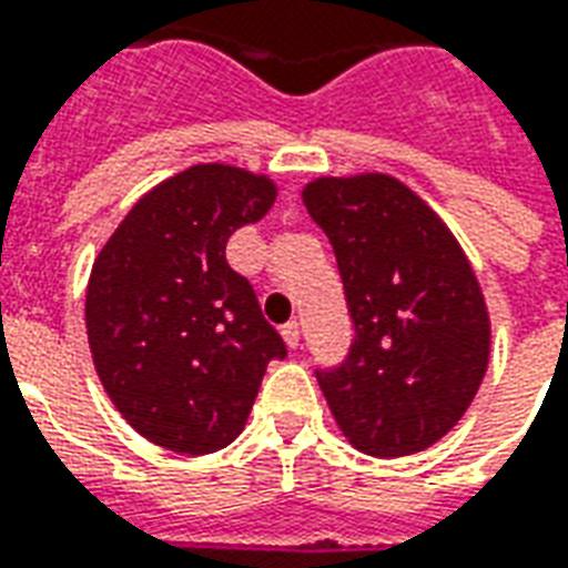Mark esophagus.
<instances>
[{
	"label": "esophagus",
	"instance_id": "esophagus-1",
	"mask_svg": "<svg viewBox=\"0 0 568 568\" xmlns=\"http://www.w3.org/2000/svg\"><path fill=\"white\" fill-rule=\"evenodd\" d=\"M283 337H285V344L292 346V349H297V346H301V325H297L295 320L285 322V325H283Z\"/></svg>",
	"mask_w": 568,
	"mask_h": 568
}]
</instances>
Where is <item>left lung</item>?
Listing matches in <instances>:
<instances>
[{"mask_svg": "<svg viewBox=\"0 0 568 568\" xmlns=\"http://www.w3.org/2000/svg\"><path fill=\"white\" fill-rule=\"evenodd\" d=\"M304 206L332 243L356 328L344 362L316 368L325 402L356 450H426L487 374L489 316L475 271L447 224L393 175L316 179Z\"/></svg>", "mask_w": 568, "mask_h": 568, "instance_id": "8db88e82", "label": "left lung"}]
</instances>
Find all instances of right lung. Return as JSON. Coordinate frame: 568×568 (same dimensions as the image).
<instances>
[{"instance_id":"obj_1","label":"right lung","mask_w":568,"mask_h":568,"mask_svg":"<svg viewBox=\"0 0 568 568\" xmlns=\"http://www.w3.org/2000/svg\"><path fill=\"white\" fill-rule=\"evenodd\" d=\"M276 185L227 163L166 179L93 261L88 344L121 417L166 450L215 453L243 432L261 377L285 358L255 288L224 246L258 222Z\"/></svg>"}]
</instances>
